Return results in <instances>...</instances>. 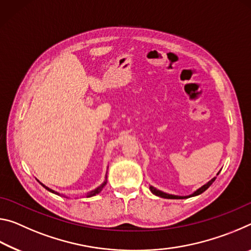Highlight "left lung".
Instances as JSON below:
<instances>
[{
	"label": "left lung",
	"instance_id": "obj_1",
	"mask_svg": "<svg viewBox=\"0 0 251 251\" xmlns=\"http://www.w3.org/2000/svg\"><path fill=\"white\" fill-rule=\"evenodd\" d=\"M218 174H219V173H218ZM218 174H217V175H218ZM215 179H216V177L212 178L211 180H209V181L207 182V184H205L203 186H201V188L197 189L196 192H195L194 194L189 195V196H175V195H169V194H166V193L160 192V190L154 188V187H152V186H151V187H150V189H151V192L152 194L156 195V196H158V197H161V198H167V199H184V198H189V197H193V196H197V195H201V193L205 192L206 189L209 188V186L212 184V182L215 181Z\"/></svg>",
	"mask_w": 251,
	"mask_h": 251
}]
</instances>
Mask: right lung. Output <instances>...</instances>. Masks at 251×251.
Segmentation results:
<instances>
[{"label":"right lung","instance_id":"1","mask_svg":"<svg viewBox=\"0 0 251 251\" xmlns=\"http://www.w3.org/2000/svg\"><path fill=\"white\" fill-rule=\"evenodd\" d=\"M106 185V181H104L103 182V184H101L100 187H97V188L96 189H94V190H92V192H90V193H88L87 194V197H92V196H95V195H97V194H100V192H101V189H103L104 188V186ZM42 186H43L44 187V188H46V189H48L49 190V192H50V193H54V194H57V193H55L54 192V190H52V189H50L49 188V187H46V186H44L43 184H42Z\"/></svg>","mask_w":251,"mask_h":251}]
</instances>
